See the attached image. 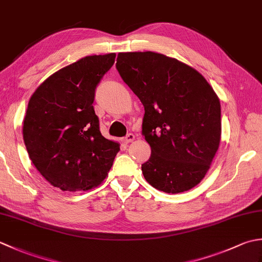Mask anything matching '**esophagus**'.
Segmentation results:
<instances>
[{
    "instance_id": "34e87169",
    "label": "esophagus",
    "mask_w": 262,
    "mask_h": 262,
    "mask_svg": "<svg viewBox=\"0 0 262 262\" xmlns=\"http://www.w3.org/2000/svg\"><path fill=\"white\" fill-rule=\"evenodd\" d=\"M134 140H135V135H134V134H128V135H126V136L124 137V142H125L126 144L132 143Z\"/></svg>"
}]
</instances>
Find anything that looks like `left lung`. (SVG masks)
<instances>
[{"mask_svg":"<svg viewBox=\"0 0 262 262\" xmlns=\"http://www.w3.org/2000/svg\"><path fill=\"white\" fill-rule=\"evenodd\" d=\"M116 69L144 105L142 134L151 158L144 178L158 190L197 186L221 141V103L205 77L176 58L153 52L119 53Z\"/></svg>","mask_w":262,"mask_h":262,"instance_id":"1","label":"left lung"}]
</instances>
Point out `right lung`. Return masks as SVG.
<instances>
[{
    "mask_svg": "<svg viewBox=\"0 0 262 262\" xmlns=\"http://www.w3.org/2000/svg\"><path fill=\"white\" fill-rule=\"evenodd\" d=\"M116 54L81 58L40 84L28 103L24 141L32 164L63 191L99 186L119 151L100 133L94 113L96 89Z\"/></svg>",
    "mask_w": 262,
    "mask_h": 262,
    "instance_id": "1",
    "label": "right lung"
}]
</instances>
